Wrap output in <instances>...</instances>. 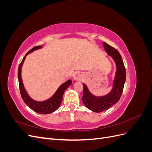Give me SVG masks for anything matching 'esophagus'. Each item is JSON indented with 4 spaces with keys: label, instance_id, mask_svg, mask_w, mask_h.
I'll list each match as a JSON object with an SVG mask.
<instances>
[{
    "label": "esophagus",
    "instance_id": "34e87169",
    "mask_svg": "<svg viewBox=\"0 0 152 152\" xmlns=\"http://www.w3.org/2000/svg\"><path fill=\"white\" fill-rule=\"evenodd\" d=\"M82 79V75L80 73H76L74 75V80H80Z\"/></svg>",
    "mask_w": 152,
    "mask_h": 152
}]
</instances>
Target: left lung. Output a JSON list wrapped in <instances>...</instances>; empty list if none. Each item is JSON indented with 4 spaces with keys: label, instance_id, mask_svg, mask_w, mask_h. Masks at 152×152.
<instances>
[{
    "label": "left lung",
    "instance_id": "8db88e82",
    "mask_svg": "<svg viewBox=\"0 0 152 152\" xmlns=\"http://www.w3.org/2000/svg\"><path fill=\"white\" fill-rule=\"evenodd\" d=\"M106 52L114 59L117 66V72L115 78L113 87L110 93L103 97H96L83 84L84 93L82 96V102L86 107L93 112L99 113L108 109L118 102L120 99L126 79V68L123 60L118 50L106 42L103 43Z\"/></svg>",
    "mask_w": 152,
    "mask_h": 152
}]
</instances>
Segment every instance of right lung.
I'll list each match as a JSON object with an SVG mask.
<instances>
[{"label":"right lung","mask_w":152,"mask_h":152,"mask_svg":"<svg viewBox=\"0 0 152 152\" xmlns=\"http://www.w3.org/2000/svg\"><path fill=\"white\" fill-rule=\"evenodd\" d=\"M42 46L41 45H38L30 49L29 51L25 55V56L23 59L22 61L20 64L19 68H18V80H19V87H20V94L21 96V98L24 102L28 106V107L34 112H37L41 114H48L53 113V112L56 111V110L60 106L62 99H63V96L64 94V92L72 84V80H69L66 81L65 83L63 84L61 86H59L56 93L52 96L51 98L49 99L44 101V102H36L34 99L30 98V96L26 93V92L24 88L21 76V66L23 63L24 62L26 56L30 54V53L33 52L34 50L42 48Z\"/></svg>","instance_id":"right-lung-1"}]
</instances>
